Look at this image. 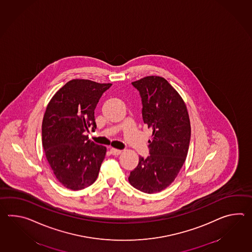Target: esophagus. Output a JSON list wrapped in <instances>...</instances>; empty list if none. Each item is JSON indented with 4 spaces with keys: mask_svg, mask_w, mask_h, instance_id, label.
Listing matches in <instances>:
<instances>
[{
    "mask_svg": "<svg viewBox=\"0 0 252 252\" xmlns=\"http://www.w3.org/2000/svg\"><path fill=\"white\" fill-rule=\"evenodd\" d=\"M110 153L112 154L113 156H118V155L121 154V150H118V149H116V148H111L110 149Z\"/></svg>",
    "mask_w": 252,
    "mask_h": 252,
    "instance_id": "obj_1",
    "label": "esophagus"
}]
</instances>
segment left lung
Masks as SVG:
<instances>
[{
	"label": "left lung",
	"instance_id": "8db88e82",
	"mask_svg": "<svg viewBox=\"0 0 252 252\" xmlns=\"http://www.w3.org/2000/svg\"><path fill=\"white\" fill-rule=\"evenodd\" d=\"M132 85L139 92L143 121L153 131V137L148 141L150 156L139 157L129 183L143 192L155 193L171 185L185 163L190 119L185 102L166 79L149 76Z\"/></svg>",
	"mask_w": 252,
	"mask_h": 252
}]
</instances>
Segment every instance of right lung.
I'll list each match as a JSON object with an SVG mask.
<instances>
[{"label":"right lung","instance_id":"add662e5","mask_svg":"<svg viewBox=\"0 0 252 252\" xmlns=\"http://www.w3.org/2000/svg\"><path fill=\"white\" fill-rule=\"evenodd\" d=\"M112 84L73 79L51 98L42 121V146L57 179L70 190L95 183L106 148L89 139L86 131L95 122V106Z\"/></svg>","mask_w":252,"mask_h":252}]
</instances>
